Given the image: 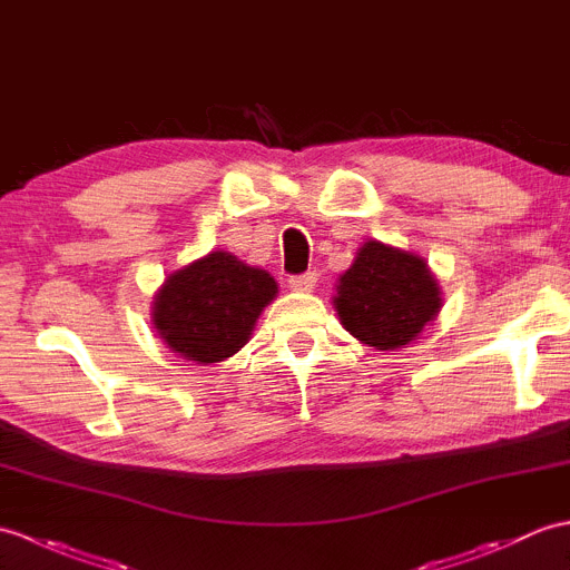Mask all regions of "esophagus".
<instances>
[{
  "label": "esophagus",
  "instance_id": "obj_1",
  "mask_svg": "<svg viewBox=\"0 0 570 570\" xmlns=\"http://www.w3.org/2000/svg\"><path fill=\"white\" fill-rule=\"evenodd\" d=\"M315 272H306V274H296V276H291L288 279V286L294 288V291H313V286H315Z\"/></svg>",
  "mask_w": 570,
  "mask_h": 570
}]
</instances>
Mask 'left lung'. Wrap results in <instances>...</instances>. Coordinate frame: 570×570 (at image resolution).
<instances>
[{
  "label": "left lung",
  "mask_w": 570,
  "mask_h": 570,
  "mask_svg": "<svg viewBox=\"0 0 570 570\" xmlns=\"http://www.w3.org/2000/svg\"><path fill=\"white\" fill-rule=\"evenodd\" d=\"M333 303L347 333L381 352L413 342L442 308L428 262L379 240L360 247Z\"/></svg>",
  "instance_id": "left-lung-1"
}]
</instances>
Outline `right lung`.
Wrapping results in <instances>:
<instances>
[{"mask_svg":"<svg viewBox=\"0 0 570 570\" xmlns=\"http://www.w3.org/2000/svg\"><path fill=\"white\" fill-rule=\"evenodd\" d=\"M276 291L267 272L218 249L167 276L153 303V323L184 360L223 362L247 345Z\"/></svg>","mask_w":570,"mask_h":570,"instance_id":"1","label":"right lung"}]
</instances>
